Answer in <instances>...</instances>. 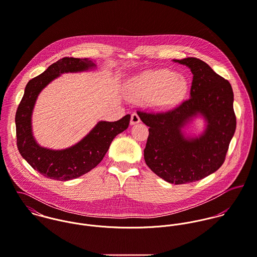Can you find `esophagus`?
I'll return each instance as SVG.
<instances>
[{"instance_id": "1", "label": "esophagus", "mask_w": 257, "mask_h": 257, "mask_svg": "<svg viewBox=\"0 0 257 257\" xmlns=\"http://www.w3.org/2000/svg\"><path fill=\"white\" fill-rule=\"evenodd\" d=\"M139 122H140V117H139V115H138L136 112L132 113V114H131V119H130V124H131V125H135V124H137V123H139Z\"/></svg>"}]
</instances>
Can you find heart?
<instances>
[{"label":"heart","mask_w":257,"mask_h":257,"mask_svg":"<svg viewBox=\"0 0 257 257\" xmlns=\"http://www.w3.org/2000/svg\"><path fill=\"white\" fill-rule=\"evenodd\" d=\"M187 88L184 76L169 69H151L134 76L127 92L133 101L149 100L158 109H167L184 98Z\"/></svg>","instance_id":"1"}]
</instances>
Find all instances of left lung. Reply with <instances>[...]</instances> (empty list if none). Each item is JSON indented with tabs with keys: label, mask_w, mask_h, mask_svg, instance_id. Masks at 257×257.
Returning <instances> with one entry per match:
<instances>
[{
	"label": "left lung",
	"mask_w": 257,
	"mask_h": 257,
	"mask_svg": "<svg viewBox=\"0 0 257 257\" xmlns=\"http://www.w3.org/2000/svg\"><path fill=\"white\" fill-rule=\"evenodd\" d=\"M175 62L193 73L191 97L175 108L159 113L137 111L149 128L144 149L147 166L168 183L181 185L204 179L225 160L236 128L230 83L205 61L187 57ZM198 114L207 121L204 133L187 138L181 130Z\"/></svg>",
	"instance_id": "left-lung-1"
}]
</instances>
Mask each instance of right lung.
<instances>
[{"label": "right lung", "mask_w": 257, "mask_h": 257, "mask_svg": "<svg viewBox=\"0 0 257 257\" xmlns=\"http://www.w3.org/2000/svg\"><path fill=\"white\" fill-rule=\"evenodd\" d=\"M95 66L88 58L63 57L31 79L25 88L15 119L17 146L20 154L32 168L49 179L68 181L88 173L102 161L113 139L129 126V114L115 122L99 121L82 140L64 150L41 147L35 140L32 114L41 91L61 73L84 71Z\"/></svg>", "instance_id": "1"}]
</instances>
